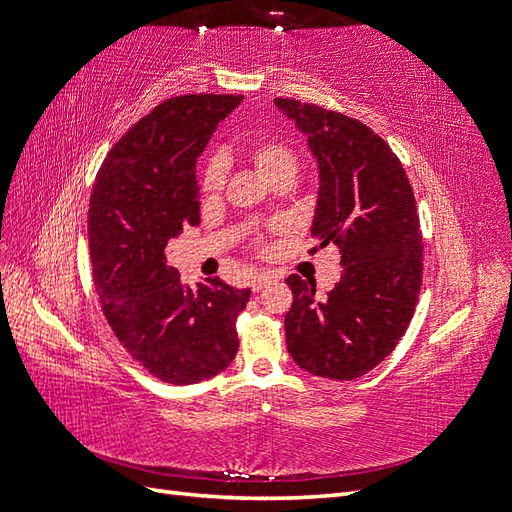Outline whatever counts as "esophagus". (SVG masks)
Segmentation results:
<instances>
[{
    "label": "esophagus",
    "mask_w": 512,
    "mask_h": 512,
    "mask_svg": "<svg viewBox=\"0 0 512 512\" xmlns=\"http://www.w3.org/2000/svg\"><path fill=\"white\" fill-rule=\"evenodd\" d=\"M273 282V275H269V273H262V275H256L254 280H252V290L254 292H260L262 288L265 286H269Z\"/></svg>",
    "instance_id": "1"
}]
</instances>
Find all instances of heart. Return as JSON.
I'll use <instances>...</instances> for the list:
<instances>
[{
  "label": "heart",
  "instance_id": "b5f03b06",
  "mask_svg": "<svg viewBox=\"0 0 512 512\" xmlns=\"http://www.w3.org/2000/svg\"><path fill=\"white\" fill-rule=\"evenodd\" d=\"M245 156L250 160L258 173L267 181H292L299 170V156L286 141L277 136H258L245 145ZM226 181V160L220 153H213L200 168L198 188L203 196H215Z\"/></svg>",
  "mask_w": 512,
  "mask_h": 512
}]
</instances>
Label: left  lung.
<instances>
[{
  "label": "left lung",
  "instance_id": "left-lung-1",
  "mask_svg": "<svg viewBox=\"0 0 512 512\" xmlns=\"http://www.w3.org/2000/svg\"><path fill=\"white\" fill-rule=\"evenodd\" d=\"M318 160L312 235L342 254V280L324 299L316 282L290 275L284 318L288 352L301 369L354 380L389 356L414 316L423 284V235L404 166L359 119L318 104L275 98Z\"/></svg>",
  "mask_w": 512,
  "mask_h": 512
}]
</instances>
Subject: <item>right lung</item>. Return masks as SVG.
<instances>
[{
    "mask_svg": "<svg viewBox=\"0 0 512 512\" xmlns=\"http://www.w3.org/2000/svg\"><path fill=\"white\" fill-rule=\"evenodd\" d=\"M243 96L168 98L108 151L89 198V256L102 314L119 344L151 376L196 384L239 350L237 318L250 301L211 277L183 288L164 247L200 222L196 158Z\"/></svg>",
    "mask_w": 512,
    "mask_h": 512,
    "instance_id": "obj_1",
    "label": "right lung"
}]
</instances>
